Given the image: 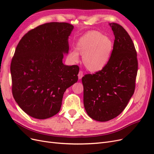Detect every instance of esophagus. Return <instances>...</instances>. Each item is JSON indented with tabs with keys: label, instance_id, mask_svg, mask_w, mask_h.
Returning <instances> with one entry per match:
<instances>
[{
	"label": "esophagus",
	"instance_id": "34e87169",
	"mask_svg": "<svg viewBox=\"0 0 154 154\" xmlns=\"http://www.w3.org/2000/svg\"><path fill=\"white\" fill-rule=\"evenodd\" d=\"M78 76V78L80 79H80H82V78L83 76V71H79Z\"/></svg>",
	"mask_w": 154,
	"mask_h": 154
}]
</instances>
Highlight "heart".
Returning a JSON list of instances; mask_svg holds the SVG:
<instances>
[{
  "instance_id": "obj_1",
  "label": "heart",
  "mask_w": 154,
  "mask_h": 154,
  "mask_svg": "<svg viewBox=\"0 0 154 154\" xmlns=\"http://www.w3.org/2000/svg\"><path fill=\"white\" fill-rule=\"evenodd\" d=\"M76 50H72L69 58L72 62L79 61V54L82 56L83 63L91 72L103 69L109 62L113 51V44L107 37L96 31H88L78 40Z\"/></svg>"
}]
</instances>
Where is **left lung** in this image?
Listing matches in <instances>:
<instances>
[{
  "label": "left lung",
  "mask_w": 154,
  "mask_h": 154,
  "mask_svg": "<svg viewBox=\"0 0 154 154\" xmlns=\"http://www.w3.org/2000/svg\"><path fill=\"white\" fill-rule=\"evenodd\" d=\"M115 36L109 62L100 71L82 78L83 103L87 114L97 122L117 117L132 96L137 73V52L123 27L110 23Z\"/></svg>",
  "instance_id": "1"
}]
</instances>
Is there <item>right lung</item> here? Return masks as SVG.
<instances>
[{"instance_id":"right-lung-1","label":"right lung","mask_w":154,"mask_h":154,"mask_svg":"<svg viewBox=\"0 0 154 154\" xmlns=\"http://www.w3.org/2000/svg\"><path fill=\"white\" fill-rule=\"evenodd\" d=\"M73 28L66 22L45 23L27 32L17 46L10 67L13 96L32 118L57 114L65 91L78 80L77 65L62 63Z\"/></svg>"}]
</instances>
